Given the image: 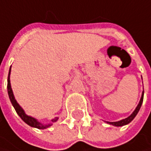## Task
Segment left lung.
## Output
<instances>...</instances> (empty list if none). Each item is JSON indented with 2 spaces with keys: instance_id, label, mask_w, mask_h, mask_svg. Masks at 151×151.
I'll use <instances>...</instances> for the list:
<instances>
[{
  "instance_id": "8db88e82",
  "label": "left lung",
  "mask_w": 151,
  "mask_h": 151,
  "mask_svg": "<svg viewBox=\"0 0 151 151\" xmlns=\"http://www.w3.org/2000/svg\"><path fill=\"white\" fill-rule=\"evenodd\" d=\"M143 99H144V91H143L142 96H141L140 101H139V102L138 106H137L136 108H135V110L133 112V113L131 114L129 117H128V118H126V119H122V120L118 121V122H107V124H112L113 125V126H117V127H119V126H124V125H126V124H129L131 121L135 118V116L137 115V113H139V109H140L141 105H142V103H143Z\"/></svg>"
}]
</instances>
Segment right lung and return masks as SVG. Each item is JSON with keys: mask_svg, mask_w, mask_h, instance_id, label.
I'll use <instances>...</instances> for the list:
<instances>
[{"mask_svg": "<svg viewBox=\"0 0 151 151\" xmlns=\"http://www.w3.org/2000/svg\"><path fill=\"white\" fill-rule=\"evenodd\" d=\"M10 74H11V67H10V70H9V74H8V78H7V91H8V96L9 98H10V101L12 102V106L14 107L15 110L17 113L19 115L21 119H22L27 124H28L31 127H33V128H36V129H47L50 127L53 123L56 122L59 118H55V119H52L51 120V123L50 124H43L41 123H39L38 120L34 118H32L31 116H28L27 115L24 110L20 107V105L17 103V101H16L15 99L14 95H13V92H12V87H11V83H10Z\"/></svg>", "mask_w": 151, "mask_h": 151, "instance_id": "add662e5", "label": "right lung"}]
</instances>
